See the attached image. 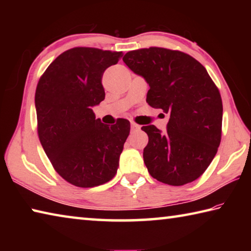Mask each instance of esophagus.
<instances>
[{"label":"esophagus","mask_w":251,"mask_h":251,"mask_svg":"<svg viewBox=\"0 0 251 251\" xmlns=\"http://www.w3.org/2000/svg\"><path fill=\"white\" fill-rule=\"evenodd\" d=\"M130 128H131V130H138L139 128H141V126L137 125V124H135V123H131Z\"/></svg>","instance_id":"1"}]
</instances>
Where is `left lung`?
<instances>
[{
    "label": "left lung",
    "mask_w": 251,
    "mask_h": 251,
    "mask_svg": "<svg viewBox=\"0 0 251 251\" xmlns=\"http://www.w3.org/2000/svg\"><path fill=\"white\" fill-rule=\"evenodd\" d=\"M125 64L150 85L146 101L169 114L165 133L143 126L148 135L144 163L151 177L172 186L196 180L217 154L223 101L205 67L190 55L163 48L130 50Z\"/></svg>",
    "instance_id": "obj_1"
}]
</instances>
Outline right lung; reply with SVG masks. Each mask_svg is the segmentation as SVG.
<instances>
[{
    "mask_svg": "<svg viewBox=\"0 0 251 251\" xmlns=\"http://www.w3.org/2000/svg\"><path fill=\"white\" fill-rule=\"evenodd\" d=\"M122 56L123 52L71 49L50 63L37 84L40 142L55 171L74 186L103 185L117 173L130 124L120 118L105 125L92 108L105 99V70Z\"/></svg>",
    "mask_w": 251,
    "mask_h": 251,
    "instance_id": "1",
    "label": "right lung"
}]
</instances>
